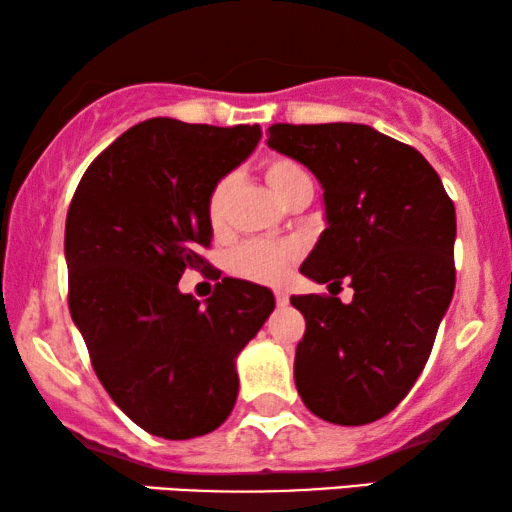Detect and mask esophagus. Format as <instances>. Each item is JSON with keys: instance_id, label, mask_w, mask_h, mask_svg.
Returning <instances> with one entry per match:
<instances>
[{"instance_id": "34e87169", "label": "esophagus", "mask_w": 512, "mask_h": 512, "mask_svg": "<svg viewBox=\"0 0 512 512\" xmlns=\"http://www.w3.org/2000/svg\"><path fill=\"white\" fill-rule=\"evenodd\" d=\"M273 297H276V304H278V306H287V304H290V297H287L285 290H276V292H273Z\"/></svg>"}]
</instances>
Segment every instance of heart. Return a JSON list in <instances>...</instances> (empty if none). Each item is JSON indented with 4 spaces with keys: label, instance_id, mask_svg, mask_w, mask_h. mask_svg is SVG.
Masks as SVG:
<instances>
[{
    "label": "heart",
    "instance_id": "1",
    "mask_svg": "<svg viewBox=\"0 0 512 512\" xmlns=\"http://www.w3.org/2000/svg\"><path fill=\"white\" fill-rule=\"evenodd\" d=\"M264 181L280 201H287L301 187L311 185V178H308L306 171L297 162L290 160V157H269L264 162ZM229 190H232V178H220L206 199V218L215 232H218L222 220H225ZM297 255L299 250L294 243L248 241L236 248L232 257H229V269L241 278L273 285L285 278L287 269H290Z\"/></svg>",
    "mask_w": 512,
    "mask_h": 512
}]
</instances>
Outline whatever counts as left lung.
I'll return each mask as SVG.
<instances>
[{
    "label": "left lung",
    "instance_id": "8db88e82",
    "mask_svg": "<svg viewBox=\"0 0 512 512\" xmlns=\"http://www.w3.org/2000/svg\"><path fill=\"white\" fill-rule=\"evenodd\" d=\"M269 148L313 171L327 229L301 273L352 301L301 294L294 383L322 420L359 427L399 406L427 364L455 292V204L434 167L355 122L269 127Z\"/></svg>",
    "mask_w": 512,
    "mask_h": 512
}]
</instances>
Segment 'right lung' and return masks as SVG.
I'll return each mask as SVG.
<instances>
[{
	"instance_id": "add662e5",
	"label": "right lung",
	"mask_w": 512,
	"mask_h": 512,
	"mask_svg": "<svg viewBox=\"0 0 512 512\" xmlns=\"http://www.w3.org/2000/svg\"><path fill=\"white\" fill-rule=\"evenodd\" d=\"M262 139L259 125L139 122L85 171L64 229L71 320L99 383L148 434L185 441L218 429L239 394L236 357L273 294L222 278L201 304L178 290L206 269V199Z\"/></svg>"
}]
</instances>
